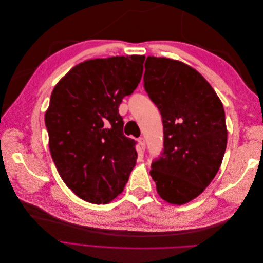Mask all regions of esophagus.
Listing matches in <instances>:
<instances>
[{
  "instance_id": "esophagus-1",
  "label": "esophagus",
  "mask_w": 263,
  "mask_h": 263,
  "mask_svg": "<svg viewBox=\"0 0 263 263\" xmlns=\"http://www.w3.org/2000/svg\"><path fill=\"white\" fill-rule=\"evenodd\" d=\"M138 145H139V151H145L146 149V141L144 138H139L138 139Z\"/></svg>"
}]
</instances>
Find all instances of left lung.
Here are the masks:
<instances>
[{"instance_id": "1", "label": "left lung", "mask_w": 263, "mask_h": 263, "mask_svg": "<svg viewBox=\"0 0 263 263\" xmlns=\"http://www.w3.org/2000/svg\"><path fill=\"white\" fill-rule=\"evenodd\" d=\"M144 85L160 110L164 135L150 176L162 200L186 204L219 170L227 146L224 106L204 77L179 60L149 55Z\"/></svg>"}]
</instances>
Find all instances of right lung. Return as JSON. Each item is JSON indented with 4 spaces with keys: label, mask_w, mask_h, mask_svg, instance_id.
<instances>
[{
    "label": "right lung",
    "mask_w": 263,
    "mask_h": 263,
    "mask_svg": "<svg viewBox=\"0 0 263 263\" xmlns=\"http://www.w3.org/2000/svg\"><path fill=\"white\" fill-rule=\"evenodd\" d=\"M145 55L85 60L55 84L45 123L61 179L85 202L107 204L123 192L137 160L118 106L141 80Z\"/></svg>",
    "instance_id": "right-lung-1"
}]
</instances>
